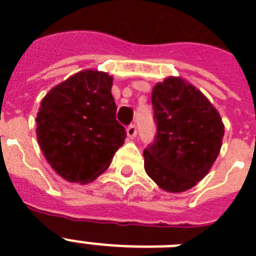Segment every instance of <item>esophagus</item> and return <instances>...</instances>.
I'll list each match as a JSON object with an SVG mask.
<instances>
[{
    "mask_svg": "<svg viewBox=\"0 0 256 256\" xmlns=\"http://www.w3.org/2000/svg\"><path fill=\"white\" fill-rule=\"evenodd\" d=\"M126 132H128V136L130 140H134L136 136V124H130L128 128H126Z\"/></svg>",
    "mask_w": 256,
    "mask_h": 256,
    "instance_id": "1",
    "label": "esophagus"
}]
</instances>
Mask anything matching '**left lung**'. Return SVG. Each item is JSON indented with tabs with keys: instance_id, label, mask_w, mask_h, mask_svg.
<instances>
[{
	"instance_id": "1",
	"label": "left lung",
	"mask_w": 256,
	"mask_h": 256,
	"mask_svg": "<svg viewBox=\"0 0 256 256\" xmlns=\"http://www.w3.org/2000/svg\"><path fill=\"white\" fill-rule=\"evenodd\" d=\"M156 136L144 148V170L168 192L202 180L218 158L224 124L200 90L180 77L158 82L152 92Z\"/></svg>"
}]
</instances>
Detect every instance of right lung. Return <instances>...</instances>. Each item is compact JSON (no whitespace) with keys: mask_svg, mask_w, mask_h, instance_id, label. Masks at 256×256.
I'll list each match as a JSON object with an SVG mask.
<instances>
[{"mask_svg":"<svg viewBox=\"0 0 256 256\" xmlns=\"http://www.w3.org/2000/svg\"><path fill=\"white\" fill-rule=\"evenodd\" d=\"M112 86L108 73L82 70L41 100L38 144L52 168L68 182H92L124 144L126 130L116 120Z\"/></svg>","mask_w":256,"mask_h":256,"instance_id":"obj_1","label":"right lung"}]
</instances>
